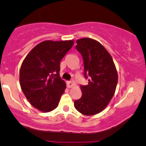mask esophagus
<instances>
[{
    "instance_id": "1",
    "label": "esophagus",
    "mask_w": 146,
    "mask_h": 146,
    "mask_svg": "<svg viewBox=\"0 0 146 146\" xmlns=\"http://www.w3.org/2000/svg\"><path fill=\"white\" fill-rule=\"evenodd\" d=\"M75 85V82L73 80H71L70 81L67 82V86L68 88H71Z\"/></svg>"
}]
</instances>
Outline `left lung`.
I'll return each instance as SVG.
<instances>
[{"mask_svg": "<svg viewBox=\"0 0 146 146\" xmlns=\"http://www.w3.org/2000/svg\"><path fill=\"white\" fill-rule=\"evenodd\" d=\"M76 42L88 84L80 85L82 95L74 102V106L83 115H93L102 112L113 98L118 75L111 56L99 42L84 38Z\"/></svg>", "mask_w": 146, "mask_h": 146, "instance_id": "obj_1", "label": "left lung"}]
</instances>
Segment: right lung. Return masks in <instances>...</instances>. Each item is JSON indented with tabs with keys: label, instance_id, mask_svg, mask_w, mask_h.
I'll use <instances>...</instances> for the list:
<instances>
[{
	"label": "right lung",
	"instance_id": "obj_1",
	"mask_svg": "<svg viewBox=\"0 0 146 146\" xmlns=\"http://www.w3.org/2000/svg\"><path fill=\"white\" fill-rule=\"evenodd\" d=\"M73 40H46L26 56L20 71V84L33 107L49 112L58 107L66 84L60 77V61L71 49Z\"/></svg>",
	"mask_w": 146,
	"mask_h": 146
}]
</instances>
